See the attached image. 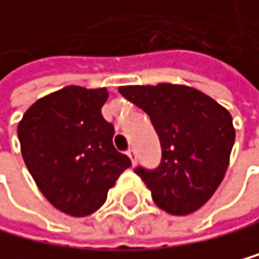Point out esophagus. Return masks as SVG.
<instances>
[{"label":"esophagus","instance_id":"34e87169","mask_svg":"<svg viewBox=\"0 0 259 259\" xmlns=\"http://www.w3.org/2000/svg\"><path fill=\"white\" fill-rule=\"evenodd\" d=\"M127 155H128V158H131V161L135 163V160H137V153H135V150L134 148H128L127 150Z\"/></svg>","mask_w":259,"mask_h":259}]
</instances>
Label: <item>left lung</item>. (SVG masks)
<instances>
[{
  "instance_id": "obj_1",
  "label": "left lung",
  "mask_w": 259,
  "mask_h": 259,
  "mask_svg": "<svg viewBox=\"0 0 259 259\" xmlns=\"http://www.w3.org/2000/svg\"><path fill=\"white\" fill-rule=\"evenodd\" d=\"M119 93L148 114L161 161L135 168L160 209L173 215L197 210L222 183L235 142L232 116L207 94L181 84L122 86Z\"/></svg>"
}]
</instances>
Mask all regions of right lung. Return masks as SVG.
<instances>
[{"instance_id": "add662e5", "label": "right lung", "mask_w": 259, "mask_h": 259, "mask_svg": "<svg viewBox=\"0 0 259 259\" xmlns=\"http://www.w3.org/2000/svg\"><path fill=\"white\" fill-rule=\"evenodd\" d=\"M107 90L66 86L29 107L17 125L22 158L40 193L58 210L84 217L132 165L114 148V125L101 107Z\"/></svg>"}]
</instances>
